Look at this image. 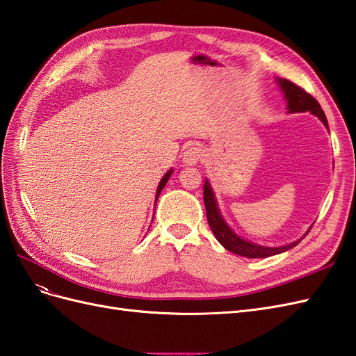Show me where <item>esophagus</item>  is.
Wrapping results in <instances>:
<instances>
[{"label":"esophagus","mask_w":356,"mask_h":356,"mask_svg":"<svg viewBox=\"0 0 356 356\" xmlns=\"http://www.w3.org/2000/svg\"><path fill=\"white\" fill-rule=\"evenodd\" d=\"M202 159V149L199 147H188L184 154H182V161L187 166H193L196 165L197 161Z\"/></svg>","instance_id":"obj_1"}]
</instances>
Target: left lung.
I'll return each instance as SVG.
<instances>
[{"label":"left lung","instance_id":"obj_1","mask_svg":"<svg viewBox=\"0 0 356 356\" xmlns=\"http://www.w3.org/2000/svg\"><path fill=\"white\" fill-rule=\"evenodd\" d=\"M279 84H281V88L285 93L289 113L309 111L312 114H315L328 129L327 117H325L324 111H322L319 102L314 98V96L289 80L282 79V80H279ZM203 200H204V208H207V218L209 222V227H211L212 233L215 234V238H217V241L225 248V250H229L234 254L248 257V258H264V257H270V255H276V254H281L284 251H288L293 246H296L297 243H300V241H297V242L289 243L286 246L270 248V246L254 245L245 239H241L239 236L236 234L229 227V225L224 222L221 213L217 208V202H215L213 191H212L208 181H204V186H203Z\"/></svg>","mask_w":356,"mask_h":356}]
</instances>
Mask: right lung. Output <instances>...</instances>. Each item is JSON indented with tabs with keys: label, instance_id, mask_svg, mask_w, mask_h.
<instances>
[{
	"label": "right lung",
	"instance_id": "right-lung-1",
	"mask_svg": "<svg viewBox=\"0 0 356 356\" xmlns=\"http://www.w3.org/2000/svg\"><path fill=\"white\" fill-rule=\"evenodd\" d=\"M170 174H172V170H169L168 174L161 178V181H160V184H159V187H157V195H156V200H157V197H159V195H160V191H161V188H163L165 186H166V182H168V179H169V177H170Z\"/></svg>",
	"mask_w": 356,
	"mask_h": 356
}]
</instances>
